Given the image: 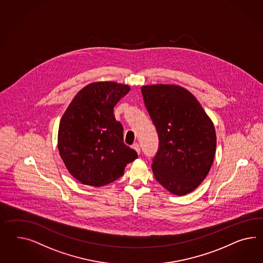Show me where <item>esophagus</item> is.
Wrapping results in <instances>:
<instances>
[{
	"label": "esophagus",
	"mask_w": 263,
	"mask_h": 263,
	"mask_svg": "<svg viewBox=\"0 0 263 263\" xmlns=\"http://www.w3.org/2000/svg\"><path fill=\"white\" fill-rule=\"evenodd\" d=\"M132 148L136 150V152H137L138 154H140V153H141V148H140V145H139L138 143H134V144L132 145Z\"/></svg>",
	"instance_id": "1"
}]
</instances>
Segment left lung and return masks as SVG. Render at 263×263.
Wrapping results in <instances>:
<instances>
[{
    "instance_id": "8db88e82",
    "label": "left lung",
    "mask_w": 263,
    "mask_h": 263,
    "mask_svg": "<svg viewBox=\"0 0 263 263\" xmlns=\"http://www.w3.org/2000/svg\"><path fill=\"white\" fill-rule=\"evenodd\" d=\"M141 90L159 135L153 174L172 194H189L205 180L213 165L216 150L213 121L182 86L154 84L142 86Z\"/></svg>"
}]
</instances>
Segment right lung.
Segmentation results:
<instances>
[{"mask_svg": "<svg viewBox=\"0 0 263 263\" xmlns=\"http://www.w3.org/2000/svg\"><path fill=\"white\" fill-rule=\"evenodd\" d=\"M130 91L115 81L92 82L74 96L61 118L57 147L66 168L83 185L99 187L123 175L138 158L123 143L114 107Z\"/></svg>", "mask_w": 263, "mask_h": 263, "instance_id": "1", "label": "right lung"}]
</instances>
